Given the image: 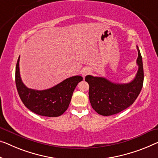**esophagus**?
I'll return each instance as SVG.
<instances>
[{
	"instance_id": "34e87169",
	"label": "esophagus",
	"mask_w": 158,
	"mask_h": 158,
	"mask_svg": "<svg viewBox=\"0 0 158 158\" xmlns=\"http://www.w3.org/2000/svg\"><path fill=\"white\" fill-rule=\"evenodd\" d=\"M90 73H91V69H89V68H85V69H84L83 70H82L81 74H82V76L84 77H86V75L90 74Z\"/></svg>"
}]
</instances>
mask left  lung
<instances>
[{
    "instance_id": "obj_1",
    "label": "left lung",
    "mask_w": 158,
    "mask_h": 158,
    "mask_svg": "<svg viewBox=\"0 0 158 158\" xmlns=\"http://www.w3.org/2000/svg\"><path fill=\"white\" fill-rule=\"evenodd\" d=\"M138 70L133 81L128 84H116L103 77L87 75L85 81L89 85V101L98 114L109 116L130 106L139 95L143 84L144 73L142 56L137 47Z\"/></svg>"
}]
</instances>
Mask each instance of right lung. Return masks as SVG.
I'll return each mask as SVG.
<instances>
[{
	"label": "right lung",
	"mask_w": 158,
	"mask_h": 158,
	"mask_svg": "<svg viewBox=\"0 0 158 158\" xmlns=\"http://www.w3.org/2000/svg\"><path fill=\"white\" fill-rule=\"evenodd\" d=\"M19 56L15 68V84L21 101L28 109L42 116L57 117L64 114L69 107L74 90L81 76L66 79L56 86L45 90L29 89L23 84L20 74Z\"/></svg>",
	"instance_id": "obj_1"
}]
</instances>
